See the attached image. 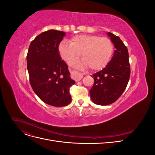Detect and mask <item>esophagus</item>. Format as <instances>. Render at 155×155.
Listing matches in <instances>:
<instances>
[{
	"label": "esophagus",
	"mask_w": 155,
	"mask_h": 155,
	"mask_svg": "<svg viewBox=\"0 0 155 155\" xmlns=\"http://www.w3.org/2000/svg\"><path fill=\"white\" fill-rule=\"evenodd\" d=\"M71 74H72V76H73V78H74V79L76 81L81 80V79L83 77V74H81V73H79V72H76V71H75V70H73L72 72H71Z\"/></svg>",
	"instance_id": "1"
}]
</instances>
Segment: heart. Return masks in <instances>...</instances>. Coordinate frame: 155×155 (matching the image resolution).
I'll return each instance as SVG.
<instances>
[{
  "instance_id": "heart-1",
  "label": "heart",
  "mask_w": 155,
  "mask_h": 155,
  "mask_svg": "<svg viewBox=\"0 0 155 155\" xmlns=\"http://www.w3.org/2000/svg\"><path fill=\"white\" fill-rule=\"evenodd\" d=\"M61 58L70 63L77 59L81 54V61L73 63L74 67H88L92 70H100L109 63L113 54L114 44L106 37L96 35H78L70 43L61 42L58 47Z\"/></svg>"
}]
</instances>
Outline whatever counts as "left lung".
I'll use <instances>...</instances> for the list:
<instances>
[{"label":"left lung","instance_id":"obj_1","mask_svg":"<svg viewBox=\"0 0 155 155\" xmlns=\"http://www.w3.org/2000/svg\"><path fill=\"white\" fill-rule=\"evenodd\" d=\"M107 35L116 50L107 66L91 76L94 83L89 91L92 101L99 105H109L118 99L127 85L130 73L127 48L119 37L110 32Z\"/></svg>","mask_w":155,"mask_h":155}]
</instances>
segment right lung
Wrapping results in <instances>:
<instances>
[{
	"label": "right lung",
	"instance_id": "right-lung-1",
	"mask_svg": "<svg viewBox=\"0 0 155 155\" xmlns=\"http://www.w3.org/2000/svg\"><path fill=\"white\" fill-rule=\"evenodd\" d=\"M65 34L55 30L41 33L31 42L26 56L33 90L45 104L54 107L70 104V88L75 83L58 51Z\"/></svg>",
	"mask_w": 155,
	"mask_h": 155
}]
</instances>
